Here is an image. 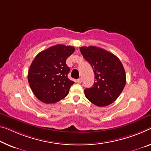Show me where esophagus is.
<instances>
[{"mask_svg":"<svg viewBox=\"0 0 151 151\" xmlns=\"http://www.w3.org/2000/svg\"><path fill=\"white\" fill-rule=\"evenodd\" d=\"M77 83H81V82H82V80H81V78H78V79H77Z\"/></svg>","mask_w":151,"mask_h":151,"instance_id":"34e87169","label":"esophagus"}]
</instances>
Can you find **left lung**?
Returning <instances> with one entry per match:
<instances>
[{"instance_id": "1", "label": "left lung", "mask_w": 151, "mask_h": 151, "mask_svg": "<svg viewBox=\"0 0 151 151\" xmlns=\"http://www.w3.org/2000/svg\"><path fill=\"white\" fill-rule=\"evenodd\" d=\"M80 50L94 72V84L85 89L88 100L99 107L116 101L126 85V73L118 57L96 46H83Z\"/></svg>"}]
</instances>
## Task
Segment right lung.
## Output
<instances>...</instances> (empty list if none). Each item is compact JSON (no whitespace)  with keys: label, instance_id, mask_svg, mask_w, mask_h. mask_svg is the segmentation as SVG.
<instances>
[{"label":"right lung","instance_id":"obj_1","mask_svg":"<svg viewBox=\"0 0 151 151\" xmlns=\"http://www.w3.org/2000/svg\"><path fill=\"white\" fill-rule=\"evenodd\" d=\"M75 47L57 44L40 52L28 71V82L33 94L45 104L64 99L75 82L68 78L70 68L66 61Z\"/></svg>","mask_w":151,"mask_h":151}]
</instances>
